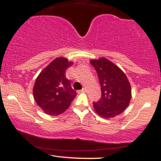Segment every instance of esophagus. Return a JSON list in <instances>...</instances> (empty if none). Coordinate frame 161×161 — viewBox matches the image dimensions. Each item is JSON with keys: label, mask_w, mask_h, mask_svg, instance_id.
Returning a JSON list of instances; mask_svg holds the SVG:
<instances>
[{"label": "esophagus", "mask_w": 161, "mask_h": 161, "mask_svg": "<svg viewBox=\"0 0 161 161\" xmlns=\"http://www.w3.org/2000/svg\"><path fill=\"white\" fill-rule=\"evenodd\" d=\"M86 92V88H82V89L80 91V92Z\"/></svg>", "instance_id": "esophagus-1"}]
</instances>
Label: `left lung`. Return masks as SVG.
Here are the masks:
<instances>
[{
  "instance_id": "8db88e82",
  "label": "left lung",
  "mask_w": 161,
  "mask_h": 161,
  "mask_svg": "<svg viewBox=\"0 0 161 161\" xmlns=\"http://www.w3.org/2000/svg\"><path fill=\"white\" fill-rule=\"evenodd\" d=\"M98 75L101 97L94 102L95 112L105 119L122 114L129 106L132 88L126 75L120 68L104 57L90 60Z\"/></svg>"
}]
</instances>
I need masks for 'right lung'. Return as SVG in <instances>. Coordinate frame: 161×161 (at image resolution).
Instances as JSON below:
<instances>
[{"label":"right lung","mask_w":161,"mask_h":161,"mask_svg":"<svg viewBox=\"0 0 161 161\" xmlns=\"http://www.w3.org/2000/svg\"><path fill=\"white\" fill-rule=\"evenodd\" d=\"M72 64L73 62L68 61L65 57H57L37 77L33 87L34 99L48 115L63 114L76 96L65 75L66 69Z\"/></svg>","instance_id":"1"}]
</instances>
